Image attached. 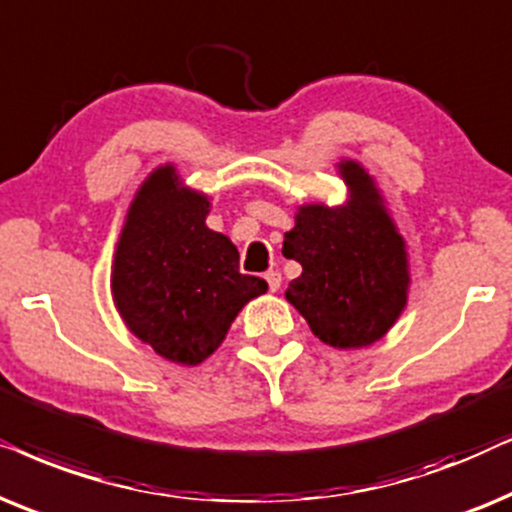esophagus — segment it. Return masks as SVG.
<instances>
[{
    "mask_svg": "<svg viewBox=\"0 0 512 512\" xmlns=\"http://www.w3.org/2000/svg\"><path fill=\"white\" fill-rule=\"evenodd\" d=\"M264 278H267L271 292H276L278 288H281V274H278V271L271 269V271H267V274H264Z\"/></svg>",
    "mask_w": 512,
    "mask_h": 512,
    "instance_id": "obj_1",
    "label": "esophagus"
}]
</instances>
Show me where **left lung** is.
<instances>
[{
    "instance_id": "8db88e82",
    "label": "left lung",
    "mask_w": 512,
    "mask_h": 512,
    "mask_svg": "<svg viewBox=\"0 0 512 512\" xmlns=\"http://www.w3.org/2000/svg\"><path fill=\"white\" fill-rule=\"evenodd\" d=\"M351 201L342 208L302 206L285 231L283 255L302 264L288 302L320 342L360 349L377 342L407 302L405 243L386 215L370 175L342 163Z\"/></svg>"
}]
</instances>
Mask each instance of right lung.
Segmentation results:
<instances>
[{"mask_svg": "<svg viewBox=\"0 0 512 512\" xmlns=\"http://www.w3.org/2000/svg\"><path fill=\"white\" fill-rule=\"evenodd\" d=\"M206 196L163 166L140 187L114 255V302L135 337L159 356L199 365L267 281L238 271V250L206 227Z\"/></svg>", "mask_w": 512, "mask_h": 512, "instance_id": "obj_1", "label": "right lung"}]
</instances>
